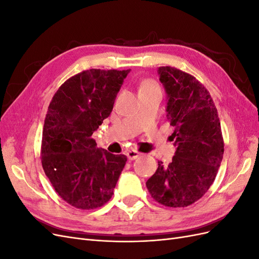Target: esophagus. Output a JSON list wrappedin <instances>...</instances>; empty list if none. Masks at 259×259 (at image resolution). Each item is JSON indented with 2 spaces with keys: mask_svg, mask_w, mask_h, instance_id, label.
I'll return each instance as SVG.
<instances>
[{
  "mask_svg": "<svg viewBox=\"0 0 259 259\" xmlns=\"http://www.w3.org/2000/svg\"><path fill=\"white\" fill-rule=\"evenodd\" d=\"M139 155H140V153L137 150H128L126 152V156H127L128 160H135V159L138 158Z\"/></svg>",
  "mask_w": 259,
  "mask_h": 259,
  "instance_id": "34e87169",
  "label": "esophagus"
}]
</instances>
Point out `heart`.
Returning a JSON list of instances; mask_svg holds the SVG:
<instances>
[{
    "mask_svg": "<svg viewBox=\"0 0 259 259\" xmlns=\"http://www.w3.org/2000/svg\"><path fill=\"white\" fill-rule=\"evenodd\" d=\"M148 91H160V88H159V85L156 84V82H154L153 80L146 79L139 84L138 92L143 93V92H148Z\"/></svg>",
    "mask_w": 259,
    "mask_h": 259,
    "instance_id": "heart-1",
    "label": "heart"
}]
</instances>
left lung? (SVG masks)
Segmentation results:
<instances>
[{
    "instance_id": "obj_1",
    "label": "left lung",
    "mask_w": 259,
    "mask_h": 259,
    "mask_svg": "<svg viewBox=\"0 0 259 259\" xmlns=\"http://www.w3.org/2000/svg\"><path fill=\"white\" fill-rule=\"evenodd\" d=\"M167 93V116L177 147L168 165L158 162L146 186L151 197L167 207H187L213 184L224 155L217 109L199 80L174 67L159 68Z\"/></svg>"
}]
</instances>
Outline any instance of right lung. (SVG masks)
<instances>
[{
    "mask_svg": "<svg viewBox=\"0 0 259 259\" xmlns=\"http://www.w3.org/2000/svg\"><path fill=\"white\" fill-rule=\"evenodd\" d=\"M127 70L90 69L61 84L44 121L41 162L55 191L68 204L94 209L111 199L124 154L97 148L92 138L110 115Z\"/></svg>",
    "mask_w": 259,
    "mask_h": 259,
    "instance_id": "right-lung-1",
    "label": "right lung"
}]
</instances>
